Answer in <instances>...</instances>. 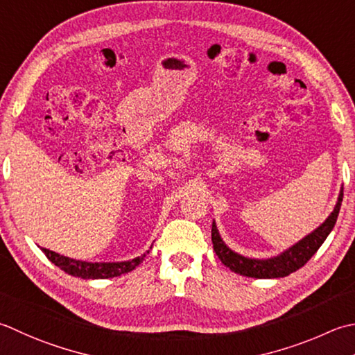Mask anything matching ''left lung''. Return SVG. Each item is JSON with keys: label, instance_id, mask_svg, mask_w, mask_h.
<instances>
[{"label": "left lung", "instance_id": "8db88e82", "mask_svg": "<svg viewBox=\"0 0 355 355\" xmlns=\"http://www.w3.org/2000/svg\"><path fill=\"white\" fill-rule=\"evenodd\" d=\"M343 201V187L340 189L337 203L334 206V211L329 214L323 223L314 229L306 237H303L295 245L288 248L286 251L282 254L270 257V259H249V257L241 255L239 252L232 251L223 239L220 237V232L215 225V220L212 221V245L214 251L217 254L218 259L226 268H229L235 274L252 277V279H280V277H286L289 274L295 272L297 269L306 265L309 259L314 255L318 248L323 245L326 237L331 234L332 229L338 217L340 206Z\"/></svg>", "mask_w": 355, "mask_h": 355}]
</instances>
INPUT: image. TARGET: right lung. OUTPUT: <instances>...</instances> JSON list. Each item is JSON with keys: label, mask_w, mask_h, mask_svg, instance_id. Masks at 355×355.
Instances as JSON below:
<instances>
[{"label": "right lung", "mask_w": 355, "mask_h": 355, "mask_svg": "<svg viewBox=\"0 0 355 355\" xmlns=\"http://www.w3.org/2000/svg\"><path fill=\"white\" fill-rule=\"evenodd\" d=\"M152 249V246H150ZM41 251L46 254V257L51 260L55 266L64 270L69 275L81 277L85 280H96V279H112L121 274H128L134 270L140 263L144 260L146 251L143 255L135 257V259L128 261H103V263H90V261H81L75 259H69V257L60 255L53 251H49L46 248H41Z\"/></svg>", "instance_id": "1"}]
</instances>
